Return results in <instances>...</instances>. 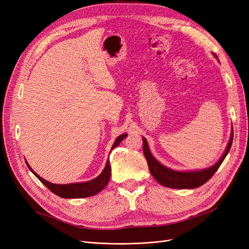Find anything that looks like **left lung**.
<instances>
[{
    "instance_id": "left-lung-1",
    "label": "left lung",
    "mask_w": 249,
    "mask_h": 249,
    "mask_svg": "<svg viewBox=\"0 0 249 249\" xmlns=\"http://www.w3.org/2000/svg\"><path fill=\"white\" fill-rule=\"evenodd\" d=\"M232 136L233 132H231V136L229 141V144L225 149L224 154L220 158V160L218 161L212 167L198 170V171H186L180 172L171 170L167 167L163 166L162 164L158 162L152 153L149 152L147 141L145 138L143 139V154H144L145 159L148 164V168L152 176L155 178L158 183H160L162 186L173 188V189H194L197 188L205 183L213 177L214 173L217 171V169L220 167L221 163L225 159V157L229 154L231 143H232Z\"/></svg>"
}]
</instances>
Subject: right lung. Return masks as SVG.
Listing matches in <instances>:
<instances>
[{"mask_svg": "<svg viewBox=\"0 0 249 249\" xmlns=\"http://www.w3.org/2000/svg\"><path fill=\"white\" fill-rule=\"evenodd\" d=\"M125 137H126V134H123V135H120V136H118L114 142V144H113V146H112V149L118 146L119 143L122 142ZM26 164L29 167V169L34 173L36 178H38L43 185H46V187L49 190H51L53 193H55L56 195H58V196L63 197V198H83V197L92 196V195L99 193L100 191H102L104 189L105 187L107 186L109 179H110V176H111L110 161L108 160L103 172L94 179H91V180H89V182H85V183L57 185V184H52V183L48 182V180L40 178L36 172H34V170H32V168L29 166V164L27 162H26Z\"/></svg>", "mask_w": 249, "mask_h": 249, "instance_id": "1", "label": "right lung"}]
</instances>
